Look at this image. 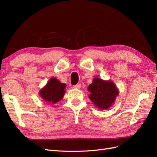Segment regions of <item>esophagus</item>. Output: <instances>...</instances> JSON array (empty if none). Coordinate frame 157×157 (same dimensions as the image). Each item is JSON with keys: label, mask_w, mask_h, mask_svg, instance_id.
<instances>
[{"label": "esophagus", "mask_w": 157, "mask_h": 157, "mask_svg": "<svg viewBox=\"0 0 157 157\" xmlns=\"http://www.w3.org/2000/svg\"><path fill=\"white\" fill-rule=\"evenodd\" d=\"M80 86H81V84H77V85H75V86H73V88L79 89L80 88Z\"/></svg>", "instance_id": "1"}]
</instances>
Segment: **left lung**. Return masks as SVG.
<instances>
[{
	"instance_id": "8db88e82",
	"label": "left lung",
	"mask_w": 157,
	"mask_h": 157,
	"mask_svg": "<svg viewBox=\"0 0 157 157\" xmlns=\"http://www.w3.org/2000/svg\"><path fill=\"white\" fill-rule=\"evenodd\" d=\"M88 90L90 93L89 98L94 105L100 110H107L115 103L119 91L112 80H104L95 77Z\"/></svg>"
}]
</instances>
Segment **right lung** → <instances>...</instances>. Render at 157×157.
<instances>
[{
	"label": "right lung",
	"instance_id": "add662e5",
	"mask_svg": "<svg viewBox=\"0 0 157 157\" xmlns=\"http://www.w3.org/2000/svg\"><path fill=\"white\" fill-rule=\"evenodd\" d=\"M66 85L56 78H51L45 86L39 91V95L45 102L56 103L63 99Z\"/></svg>",
	"mask_w": 157,
	"mask_h": 157
}]
</instances>
